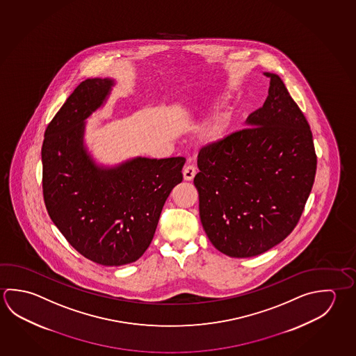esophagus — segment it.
Returning <instances> with one entry per match:
<instances>
[{
    "mask_svg": "<svg viewBox=\"0 0 356 356\" xmlns=\"http://www.w3.org/2000/svg\"><path fill=\"white\" fill-rule=\"evenodd\" d=\"M182 174H184V180L191 181L196 175V169L193 168V165H188L184 169Z\"/></svg>",
    "mask_w": 356,
    "mask_h": 356,
    "instance_id": "34e87169",
    "label": "esophagus"
}]
</instances>
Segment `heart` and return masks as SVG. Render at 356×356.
Returning a JSON list of instances; mask_svg holds the SVG:
<instances>
[{"label": "heart", "instance_id": "b5f03b06", "mask_svg": "<svg viewBox=\"0 0 356 356\" xmlns=\"http://www.w3.org/2000/svg\"><path fill=\"white\" fill-rule=\"evenodd\" d=\"M230 116H222L209 126L205 132L206 144L216 145L225 141L230 136Z\"/></svg>", "mask_w": 356, "mask_h": 356}]
</instances>
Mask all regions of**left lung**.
<instances>
[{
	"label": "left lung",
	"mask_w": 356,
	"mask_h": 356,
	"mask_svg": "<svg viewBox=\"0 0 356 356\" xmlns=\"http://www.w3.org/2000/svg\"><path fill=\"white\" fill-rule=\"evenodd\" d=\"M246 129L197 156L193 179L201 224L231 257H252L280 243L299 222L312 193L316 154L310 126L275 74Z\"/></svg>",
	"instance_id": "1"
}]
</instances>
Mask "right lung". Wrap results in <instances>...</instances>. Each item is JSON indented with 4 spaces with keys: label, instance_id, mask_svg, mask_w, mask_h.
Instances as JSON below:
<instances>
[{
    "label": "right lung",
    "instance_id": "1",
    "mask_svg": "<svg viewBox=\"0 0 356 356\" xmlns=\"http://www.w3.org/2000/svg\"><path fill=\"white\" fill-rule=\"evenodd\" d=\"M113 79L82 81L44 131L42 190L70 245L104 266L136 261L150 246L163 204L182 181L185 157H134L108 168L83 145L85 121L104 106Z\"/></svg>",
    "mask_w": 356,
    "mask_h": 356
}]
</instances>
